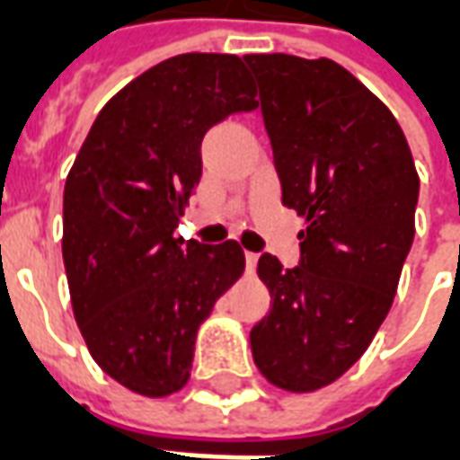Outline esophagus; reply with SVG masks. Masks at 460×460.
Here are the masks:
<instances>
[{
	"label": "esophagus",
	"mask_w": 460,
	"mask_h": 460,
	"mask_svg": "<svg viewBox=\"0 0 460 460\" xmlns=\"http://www.w3.org/2000/svg\"><path fill=\"white\" fill-rule=\"evenodd\" d=\"M256 263H259V253H251V251H246V270H249V273L256 270Z\"/></svg>",
	"instance_id": "obj_1"
}]
</instances>
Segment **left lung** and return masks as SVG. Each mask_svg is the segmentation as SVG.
<instances>
[{"label":"left lung","mask_w":460,"mask_h":460,"mask_svg":"<svg viewBox=\"0 0 460 460\" xmlns=\"http://www.w3.org/2000/svg\"><path fill=\"white\" fill-rule=\"evenodd\" d=\"M283 204L305 219L300 266L270 253V310L251 352L270 385L305 394L365 355L414 241L419 174L392 111L330 58L251 54Z\"/></svg>","instance_id":"1"}]
</instances>
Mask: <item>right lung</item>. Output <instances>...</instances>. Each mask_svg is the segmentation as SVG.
<instances>
[{
    "instance_id": "1",
    "label": "right lung",
    "mask_w": 460,
    "mask_h": 460,
    "mask_svg": "<svg viewBox=\"0 0 460 460\" xmlns=\"http://www.w3.org/2000/svg\"><path fill=\"white\" fill-rule=\"evenodd\" d=\"M256 105L239 56H172L103 105L66 177L75 323L95 365L135 394L190 382L199 325L246 269L236 241L172 234L199 184L204 132Z\"/></svg>"
}]
</instances>
